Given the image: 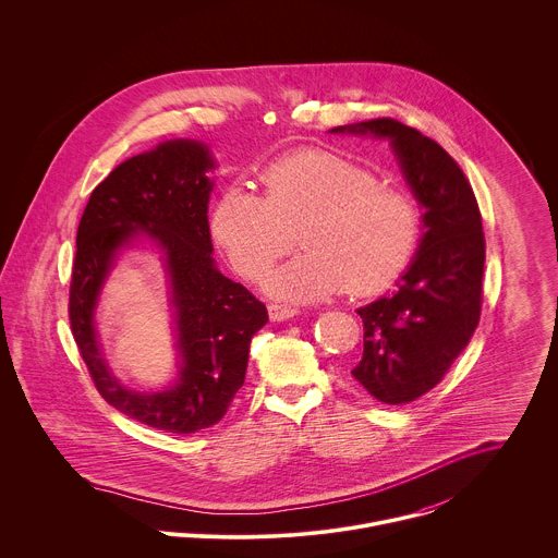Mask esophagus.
<instances>
[{"instance_id": "1", "label": "esophagus", "mask_w": 558, "mask_h": 558, "mask_svg": "<svg viewBox=\"0 0 558 558\" xmlns=\"http://www.w3.org/2000/svg\"><path fill=\"white\" fill-rule=\"evenodd\" d=\"M299 314V310H294V307H290V305H277V303H272V305H268V316L272 322H283V319L294 318Z\"/></svg>"}]
</instances>
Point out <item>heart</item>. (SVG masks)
<instances>
[{
    "instance_id": "heart-1",
    "label": "heart",
    "mask_w": 558,
    "mask_h": 558,
    "mask_svg": "<svg viewBox=\"0 0 558 558\" xmlns=\"http://www.w3.org/2000/svg\"><path fill=\"white\" fill-rule=\"evenodd\" d=\"M266 195L228 184L210 215L215 240L246 279H259L294 244L303 253L275 268L264 288L292 303L322 301L341 288L378 294L410 264L421 239L416 199L341 155L303 148L262 171Z\"/></svg>"
}]
</instances>
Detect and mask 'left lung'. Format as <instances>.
Segmentation results:
<instances>
[{
	"label": "left lung",
	"mask_w": 558,
	"mask_h": 558,
	"mask_svg": "<svg viewBox=\"0 0 558 558\" xmlns=\"http://www.w3.org/2000/svg\"><path fill=\"white\" fill-rule=\"evenodd\" d=\"M330 133L389 140L423 208L418 251L396 292L356 310L365 335L354 380L383 403H408L445 378L477 328L485 262L477 199L456 160L434 140L393 118L345 124Z\"/></svg>",
	"instance_id": "left-lung-1"
}]
</instances>
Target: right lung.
<instances>
[{
  "mask_svg": "<svg viewBox=\"0 0 558 558\" xmlns=\"http://www.w3.org/2000/svg\"><path fill=\"white\" fill-rule=\"evenodd\" d=\"M217 165L206 144L162 142L120 162L89 195L77 230L69 316L98 393L122 414L169 434H193L223 418L239 393L251 337L268 312L213 257L208 199ZM137 239L161 251L179 352V376L162 392L124 388L104 361L93 316L119 254Z\"/></svg>",
  "mask_w": 558,
  "mask_h": 558,
  "instance_id": "add662e5",
  "label": "right lung"
}]
</instances>
